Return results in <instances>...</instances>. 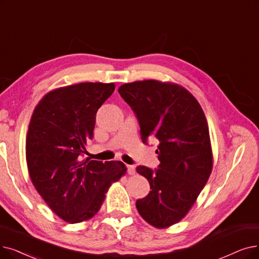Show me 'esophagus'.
<instances>
[{"instance_id": "1", "label": "esophagus", "mask_w": 259, "mask_h": 259, "mask_svg": "<svg viewBox=\"0 0 259 259\" xmlns=\"http://www.w3.org/2000/svg\"><path fill=\"white\" fill-rule=\"evenodd\" d=\"M127 171L129 175H134L136 174V167L133 165H127Z\"/></svg>"}]
</instances>
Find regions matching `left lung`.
Here are the masks:
<instances>
[{
	"mask_svg": "<svg viewBox=\"0 0 259 259\" xmlns=\"http://www.w3.org/2000/svg\"><path fill=\"white\" fill-rule=\"evenodd\" d=\"M118 93L139 120L143 143L157 142V169L137 167L151 189L137 200V208L151 226L170 227L192 208L211 172L204 112L186 89L176 83L136 81L120 85Z\"/></svg>",
	"mask_w": 259,
	"mask_h": 259,
	"instance_id": "8db88e82",
	"label": "left lung"
}]
</instances>
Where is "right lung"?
Instances as JSON below:
<instances>
[{"label": "right lung", "mask_w": 259, "mask_h": 259, "mask_svg": "<svg viewBox=\"0 0 259 259\" xmlns=\"http://www.w3.org/2000/svg\"><path fill=\"white\" fill-rule=\"evenodd\" d=\"M114 83L82 82L48 93L33 111L26 162L33 186L61 219L78 223L99 210L109 187L127 171L119 161L84 160L97 110Z\"/></svg>", "instance_id": "obj_1"}]
</instances>
